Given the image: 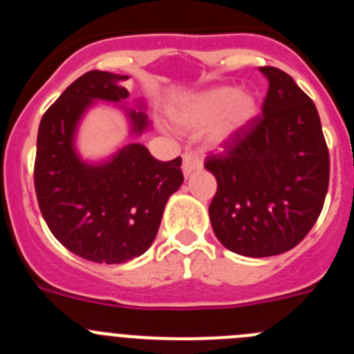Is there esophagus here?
Returning a JSON list of instances; mask_svg holds the SVG:
<instances>
[{
  "mask_svg": "<svg viewBox=\"0 0 354 354\" xmlns=\"http://www.w3.org/2000/svg\"><path fill=\"white\" fill-rule=\"evenodd\" d=\"M204 167V161L198 158L196 154H184L183 158V171L184 175H192L193 171L200 170Z\"/></svg>",
  "mask_w": 354,
  "mask_h": 354,
  "instance_id": "1",
  "label": "esophagus"
}]
</instances>
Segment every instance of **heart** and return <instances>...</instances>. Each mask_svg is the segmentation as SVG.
<instances>
[{
	"label": "heart",
	"instance_id": "b5f03b06",
	"mask_svg": "<svg viewBox=\"0 0 354 354\" xmlns=\"http://www.w3.org/2000/svg\"><path fill=\"white\" fill-rule=\"evenodd\" d=\"M259 97L248 88L218 84L200 90L171 108L175 126L184 131L205 129V140L221 147L245 133L259 117Z\"/></svg>",
	"mask_w": 354,
	"mask_h": 354
}]
</instances>
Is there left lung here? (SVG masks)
Segmentation results:
<instances>
[{
    "instance_id": "left-lung-1",
    "label": "left lung",
    "mask_w": 354,
    "mask_h": 354,
    "mask_svg": "<svg viewBox=\"0 0 354 354\" xmlns=\"http://www.w3.org/2000/svg\"><path fill=\"white\" fill-rule=\"evenodd\" d=\"M259 71L270 83L262 117L205 159L218 180L209 205L212 230L225 248L253 259L289 252L310 232L330 180L312 99L280 68Z\"/></svg>"
}]
</instances>
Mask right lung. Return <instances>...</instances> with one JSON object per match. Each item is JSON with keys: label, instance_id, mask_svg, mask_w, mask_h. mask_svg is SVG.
Returning <instances> with one entry per match:
<instances>
[{"label": "right lung", "instance_id": "add662e5", "mask_svg": "<svg viewBox=\"0 0 354 354\" xmlns=\"http://www.w3.org/2000/svg\"><path fill=\"white\" fill-rule=\"evenodd\" d=\"M129 76L90 71L44 113L37 134L35 192L53 236L72 253L99 264H124L150 248L168 198L184 183L180 158L158 161L134 142L150 129L145 101L127 108ZM99 102L128 120V142L101 160L77 149L82 118Z\"/></svg>", "mask_w": 354, "mask_h": 354}]
</instances>
